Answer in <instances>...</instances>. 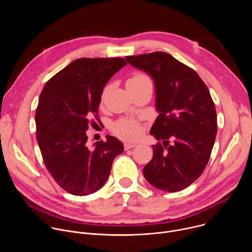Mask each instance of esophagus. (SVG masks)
I'll return each instance as SVG.
<instances>
[{
    "label": "esophagus",
    "instance_id": "esophagus-1",
    "mask_svg": "<svg viewBox=\"0 0 252 252\" xmlns=\"http://www.w3.org/2000/svg\"><path fill=\"white\" fill-rule=\"evenodd\" d=\"M125 150L126 151H127V150H129V149H132V148H134V147H136V145L135 143H131V142H125Z\"/></svg>",
    "mask_w": 252,
    "mask_h": 252
}]
</instances>
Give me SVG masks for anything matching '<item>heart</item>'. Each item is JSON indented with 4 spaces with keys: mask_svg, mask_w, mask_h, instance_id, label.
<instances>
[{
    "mask_svg": "<svg viewBox=\"0 0 252 252\" xmlns=\"http://www.w3.org/2000/svg\"><path fill=\"white\" fill-rule=\"evenodd\" d=\"M147 82H151L148 76L137 73V74H134L130 79L127 80L126 86L127 85H140V84L147 83ZM113 131L119 137L126 138V139H133L139 135L140 127H139L138 124L133 120H121L114 125Z\"/></svg>",
    "mask_w": 252,
    "mask_h": 252,
    "instance_id": "obj_1",
    "label": "heart"
}]
</instances>
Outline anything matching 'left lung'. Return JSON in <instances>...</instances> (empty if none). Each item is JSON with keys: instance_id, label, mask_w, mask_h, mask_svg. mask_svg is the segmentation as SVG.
Wrapping results in <instances>:
<instances>
[{"instance_id": "left-lung-1", "label": "left lung", "mask_w": 252, "mask_h": 252, "mask_svg": "<svg viewBox=\"0 0 252 252\" xmlns=\"http://www.w3.org/2000/svg\"><path fill=\"white\" fill-rule=\"evenodd\" d=\"M126 60L151 76L156 87L158 116L151 134L162 145L152 146L154 157L143 167V175L160 190L185 189L203 172L217 136V112L209 91L196 71L169 54L156 52ZM168 139L174 141L171 145Z\"/></svg>"}]
</instances>
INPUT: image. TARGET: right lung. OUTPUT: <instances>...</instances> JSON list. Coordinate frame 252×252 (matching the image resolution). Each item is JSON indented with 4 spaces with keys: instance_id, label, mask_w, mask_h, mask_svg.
Segmentation results:
<instances>
[{
    "instance_id": "right-lung-1",
    "label": "right lung",
    "mask_w": 252,
    "mask_h": 252,
    "mask_svg": "<svg viewBox=\"0 0 252 252\" xmlns=\"http://www.w3.org/2000/svg\"><path fill=\"white\" fill-rule=\"evenodd\" d=\"M126 64L122 58L78 59L49 80L40 94L34 118L38 145L50 174L70 194L98 190L124 152L123 142L111 135L90 149L86 131L104 86Z\"/></svg>"
}]
</instances>
